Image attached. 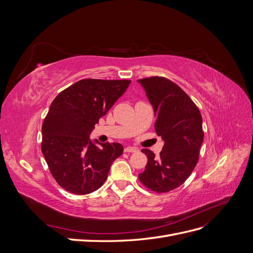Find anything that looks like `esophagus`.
I'll return each instance as SVG.
<instances>
[{"mask_svg":"<svg viewBox=\"0 0 253 253\" xmlns=\"http://www.w3.org/2000/svg\"><path fill=\"white\" fill-rule=\"evenodd\" d=\"M138 150H137L136 148H134V147H126V149H125V152H127V153H135V152H137Z\"/></svg>","mask_w":253,"mask_h":253,"instance_id":"34e87169","label":"esophagus"}]
</instances>
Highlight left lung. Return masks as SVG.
<instances>
[{
	"label": "left lung",
	"mask_w": 253,
	"mask_h": 253,
	"mask_svg": "<svg viewBox=\"0 0 253 253\" xmlns=\"http://www.w3.org/2000/svg\"><path fill=\"white\" fill-rule=\"evenodd\" d=\"M138 82L154 110L156 134L165 142L158 158L152 151L141 150L148 164L138 177L152 191L169 192L185 182L198 162L203 118L191 98L169 79L150 77Z\"/></svg>",
	"instance_id": "8db88e82"
}]
</instances>
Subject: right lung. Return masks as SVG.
<instances>
[{"label":"right lung","instance_id":"obj_1","mask_svg":"<svg viewBox=\"0 0 253 253\" xmlns=\"http://www.w3.org/2000/svg\"><path fill=\"white\" fill-rule=\"evenodd\" d=\"M129 83L83 79L51 102L42 126L41 150L53 178L68 192L84 195L98 190L114 160L124 153L120 143L91 141L89 135Z\"/></svg>","mask_w":253,"mask_h":253}]
</instances>
